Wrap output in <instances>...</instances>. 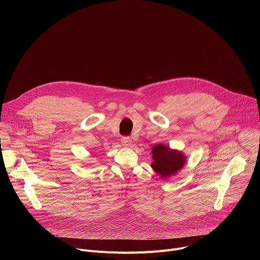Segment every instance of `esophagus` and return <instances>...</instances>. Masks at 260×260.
Instances as JSON below:
<instances>
[{"label":"esophagus","instance_id":"1","mask_svg":"<svg viewBox=\"0 0 260 260\" xmlns=\"http://www.w3.org/2000/svg\"><path fill=\"white\" fill-rule=\"evenodd\" d=\"M121 144L125 147H129L133 144V142H132V139L129 137H123L121 139Z\"/></svg>","mask_w":260,"mask_h":260}]
</instances>
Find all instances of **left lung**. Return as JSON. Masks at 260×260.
<instances>
[{
  "mask_svg": "<svg viewBox=\"0 0 260 260\" xmlns=\"http://www.w3.org/2000/svg\"><path fill=\"white\" fill-rule=\"evenodd\" d=\"M151 154V168L162 180H168L172 176L177 175L186 164V155L182 151L172 149L162 144L154 145Z\"/></svg>",
  "mask_w": 260,
  "mask_h": 260,
  "instance_id": "8db88e82",
  "label": "left lung"
}]
</instances>
